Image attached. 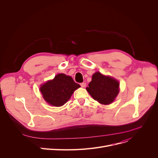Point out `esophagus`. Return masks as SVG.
I'll return each instance as SVG.
<instances>
[{
    "label": "esophagus",
    "instance_id": "1",
    "mask_svg": "<svg viewBox=\"0 0 158 158\" xmlns=\"http://www.w3.org/2000/svg\"><path fill=\"white\" fill-rule=\"evenodd\" d=\"M80 85H81V87L84 88V87H85V86H86V83H85V82H81V83L80 84Z\"/></svg>",
    "mask_w": 158,
    "mask_h": 158
}]
</instances>
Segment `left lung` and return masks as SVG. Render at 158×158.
<instances>
[{
  "label": "left lung",
  "mask_w": 158,
  "mask_h": 158,
  "mask_svg": "<svg viewBox=\"0 0 158 158\" xmlns=\"http://www.w3.org/2000/svg\"><path fill=\"white\" fill-rule=\"evenodd\" d=\"M88 92L94 100L102 104L113 102L119 92V82L113 78L105 76L100 72L95 73L88 87Z\"/></svg>",
  "instance_id": "left-lung-1"
}]
</instances>
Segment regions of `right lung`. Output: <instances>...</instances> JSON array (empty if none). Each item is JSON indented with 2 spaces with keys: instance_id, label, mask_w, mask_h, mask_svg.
<instances>
[{
  "instance_id": "right-lung-1",
  "label": "right lung",
  "mask_w": 158,
  "mask_h": 158,
  "mask_svg": "<svg viewBox=\"0 0 158 158\" xmlns=\"http://www.w3.org/2000/svg\"><path fill=\"white\" fill-rule=\"evenodd\" d=\"M80 85L70 76L59 73L54 79L47 81L40 88L43 97L49 104L59 107L67 102L72 94Z\"/></svg>"
}]
</instances>
